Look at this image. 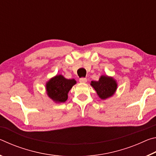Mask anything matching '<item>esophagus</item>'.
<instances>
[{
	"mask_svg": "<svg viewBox=\"0 0 156 156\" xmlns=\"http://www.w3.org/2000/svg\"><path fill=\"white\" fill-rule=\"evenodd\" d=\"M79 81H80L82 83H85L87 81V79L86 78H80V79H79Z\"/></svg>",
	"mask_w": 156,
	"mask_h": 156,
	"instance_id": "obj_1",
	"label": "esophagus"
}]
</instances>
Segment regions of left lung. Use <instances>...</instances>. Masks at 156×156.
<instances>
[{"label": "left lung", "mask_w": 156, "mask_h": 156, "mask_svg": "<svg viewBox=\"0 0 156 156\" xmlns=\"http://www.w3.org/2000/svg\"><path fill=\"white\" fill-rule=\"evenodd\" d=\"M91 85L102 100L112 96L117 89L115 80L113 78H109L107 76H101L98 81H91Z\"/></svg>", "instance_id": "obj_1"}]
</instances>
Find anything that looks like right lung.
Here are the masks:
<instances>
[{
  "mask_svg": "<svg viewBox=\"0 0 156 156\" xmlns=\"http://www.w3.org/2000/svg\"><path fill=\"white\" fill-rule=\"evenodd\" d=\"M76 83L74 79H66L62 75L51 78L46 84V89L50 98L56 102H65L67 100V94Z\"/></svg>",
  "mask_w": 156,
  "mask_h": 156,
  "instance_id": "right-lung-1",
  "label": "right lung"
}]
</instances>
